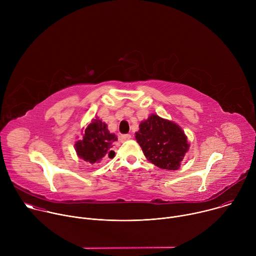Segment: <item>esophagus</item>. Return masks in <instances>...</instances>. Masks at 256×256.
<instances>
[{
	"label": "esophagus",
	"instance_id": "esophagus-1",
	"mask_svg": "<svg viewBox=\"0 0 256 256\" xmlns=\"http://www.w3.org/2000/svg\"><path fill=\"white\" fill-rule=\"evenodd\" d=\"M130 138H132V136H130V134H122V136H120V140L122 142H124L130 140Z\"/></svg>",
	"mask_w": 256,
	"mask_h": 256
}]
</instances>
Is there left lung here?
<instances>
[{
    "label": "left lung",
    "mask_w": 256,
    "mask_h": 256,
    "mask_svg": "<svg viewBox=\"0 0 256 256\" xmlns=\"http://www.w3.org/2000/svg\"><path fill=\"white\" fill-rule=\"evenodd\" d=\"M136 140L144 155L161 169L177 170L190 150L188 136L177 124L152 114L140 122Z\"/></svg>",
    "instance_id": "1"
}]
</instances>
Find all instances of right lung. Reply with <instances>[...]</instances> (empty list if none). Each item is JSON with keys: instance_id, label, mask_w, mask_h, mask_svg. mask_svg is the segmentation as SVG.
<instances>
[{"instance_id": "1", "label": "right lung", "mask_w": 256, "mask_h": 256, "mask_svg": "<svg viewBox=\"0 0 256 256\" xmlns=\"http://www.w3.org/2000/svg\"><path fill=\"white\" fill-rule=\"evenodd\" d=\"M82 140L75 144V150L80 159L90 163H100L105 157H114V148L118 136L107 128V124L99 120L98 116L93 118L90 124L82 130ZM114 154V156L111 155Z\"/></svg>"}]
</instances>
